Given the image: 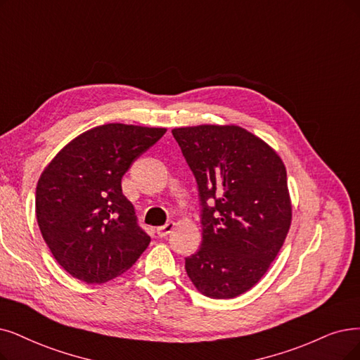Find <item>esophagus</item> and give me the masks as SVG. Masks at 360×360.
Masks as SVG:
<instances>
[{
	"label": "esophagus",
	"mask_w": 360,
	"mask_h": 360,
	"mask_svg": "<svg viewBox=\"0 0 360 360\" xmlns=\"http://www.w3.org/2000/svg\"><path fill=\"white\" fill-rule=\"evenodd\" d=\"M174 226H176V223H174V221H168V223H165L164 226H160V227L156 229V233H158V236L165 238L167 235H169V233L172 232V229H174Z\"/></svg>",
	"instance_id": "1"
}]
</instances>
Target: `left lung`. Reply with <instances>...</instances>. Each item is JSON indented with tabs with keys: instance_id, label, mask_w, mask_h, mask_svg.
I'll use <instances>...</instances> for the list:
<instances>
[{
	"instance_id": "left-lung-1",
	"label": "left lung",
	"mask_w": 360,
	"mask_h": 360,
	"mask_svg": "<svg viewBox=\"0 0 360 360\" xmlns=\"http://www.w3.org/2000/svg\"><path fill=\"white\" fill-rule=\"evenodd\" d=\"M198 183L202 243L186 257L199 292L215 300L251 290L291 226L286 169L269 145L236 125L172 130Z\"/></svg>"
}]
</instances>
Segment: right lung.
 Wrapping results in <instances>:
<instances>
[{
    "instance_id": "1",
    "label": "right lung",
    "mask_w": 360,
    "mask_h": 360,
    "mask_svg": "<svg viewBox=\"0 0 360 360\" xmlns=\"http://www.w3.org/2000/svg\"><path fill=\"white\" fill-rule=\"evenodd\" d=\"M165 128L106 124L72 140L42 171L37 220L51 254L69 275L105 283L122 275L149 245L122 176Z\"/></svg>"
}]
</instances>
